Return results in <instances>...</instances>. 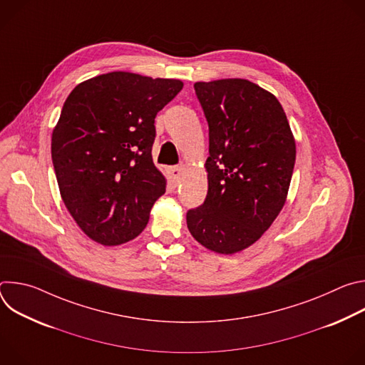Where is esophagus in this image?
Returning <instances> with one entry per match:
<instances>
[{
  "label": "esophagus",
  "mask_w": 365,
  "mask_h": 365,
  "mask_svg": "<svg viewBox=\"0 0 365 365\" xmlns=\"http://www.w3.org/2000/svg\"><path fill=\"white\" fill-rule=\"evenodd\" d=\"M169 172V178L172 180L173 185H178V182L180 180V176L183 173V165H178V166H172L168 169Z\"/></svg>",
  "instance_id": "esophagus-1"
}]
</instances>
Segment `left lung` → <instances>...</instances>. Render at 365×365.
<instances>
[{"mask_svg": "<svg viewBox=\"0 0 365 365\" xmlns=\"http://www.w3.org/2000/svg\"><path fill=\"white\" fill-rule=\"evenodd\" d=\"M210 127L207 193L186 214L192 237L234 254L262 237L286 202L296 144L274 95L247 79L196 82Z\"/></svg>", "mask_w": 365, "mask_h": 365, "instance_id": "left-lung-1", "label": "left lung"}]
</instances>
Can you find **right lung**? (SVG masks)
<instances>
[{"label": "right lung", "mask_w": 365, "mask_h": 365, "mask_svg": "<svg viewBox=\"0 0 365 365\" xmlns=\"http://www.w3.org/2000/svg\"><path fill=\"white\" fill-rule=\"evenodd\" d=\"M178 79L111 72L79 83L51 135V160L68 211L103 245L135 238L166 192L151 147L154 118L182 91Z\"/></svg>", "instance_id": "obj_1"}]
</instances>
